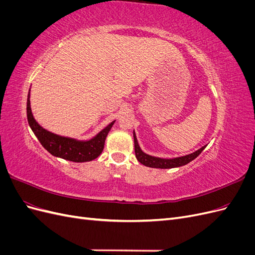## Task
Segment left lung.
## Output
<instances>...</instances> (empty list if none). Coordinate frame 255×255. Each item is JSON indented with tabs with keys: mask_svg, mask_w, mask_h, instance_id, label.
Wrapping results in <instances>:
<instances>
[{
	"mask_svg": "<svg viewBox=\"0 0 255 255\" xmlns=\"http://www.w3.org/2000/svg\"><path fill=\"white\" fill-rule=\"evenodd\" d=\"M134 136V146H135V155L137 160L139 161L140 164L146 166V167H151V168H159V169H169V168H175V167H181L190 163L191 160H194L200 153H201L205 146H202L199 150L195 151L194 153L187 154V155L180 156V157H174V158H161V157H155L149 155V154L144 153L141 149L139 144H138V140L136 138L135 130L133 132Z\"/></svg>",
	"mask_w": 255,
	"mask_h": 255,
	"instance_id": "8db88e82",
	"label": "left lung"
}]
</instances>
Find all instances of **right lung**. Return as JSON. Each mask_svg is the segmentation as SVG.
Returning <instances> with one entry per match:
<instances>
[{
  "label": "right lung",
  "instance_id": "1",
  "mask_svg": "<svg viewBox=\"0 0 255 255\" xmlns=\"http://www.w3.org/2000/svg\"><path fill=\"white\" fill-rule=\"evenodd\" d=\"M26 115L30 128L43 148L51 153L53 156L74 161V163H84V161H90L97 158L102 153L106 136L115 123V121L111 122L101 132H99L95 137L88 140H78L75 138L54 134L43 128L35 120L32 114V109H30L29 92L27 95Z\"/></svg>",
  "mask_w": 255,
  "mask_h": 255
}]
</instances>
